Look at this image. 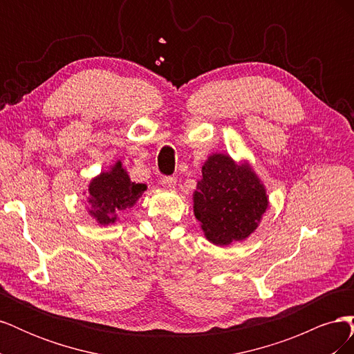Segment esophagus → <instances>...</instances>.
Masks as SVG:
<instances>
[{
	"mask_svg": "<svg viewBox=\"0 0 354 354\" xmlns=\"http://www.w3.org/2000/svg\"><path fill=\"white\" fill-rule=\"evenodd\" d=\"M177 183V178L176 177H162L160 178V185L167 189H173Z\"/></svg>",
	"mask_w": 354,
	"mask_h": 354,
	"instance_id": "esophagus-1",
	"label": "esophagus"
}]
</instances>
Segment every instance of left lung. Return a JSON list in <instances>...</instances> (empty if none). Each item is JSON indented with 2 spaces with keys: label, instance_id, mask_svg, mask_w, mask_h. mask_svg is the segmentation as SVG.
Instances as JSON below:
<instances>
[{
  "label": "left lung",
  "instance_id": "obj_1",
  "mask_svg": "<svg viewBox=\"0 0 354 354\" xmlns=\"http://www.w3.org/2000/svg\"><path fill=\"white\" fill-rule=\"evenodd\" d=\"M269 208V196L248 162L212 153L202 165L194 192V212L205 238L218 246L245 241Z\"/></svg>",
  "mask_w": 354,
  "mask_h": 354
}]
</instances>
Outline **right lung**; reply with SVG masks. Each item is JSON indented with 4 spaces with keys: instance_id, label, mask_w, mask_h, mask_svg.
Listing matches in <instances>:
<instances>
[{
    "instance_id": "obj_1",
    "label": "right lung",
    "mask_w": 354,
    "mask_h": 354,
    "mask_svg": "<svg viewBox=\"0 0 354 354\" xmlns=\"http://www.w3.org/2000/svg\"><path fill=\"white\" fill-rule=\"evenodd\" d=\"M147 189L143 183L131 181L121 160L94 177L88 185L87 211L100 226H108L118 220V214L133 208Z\"/></svg>"
}]
</instances>
